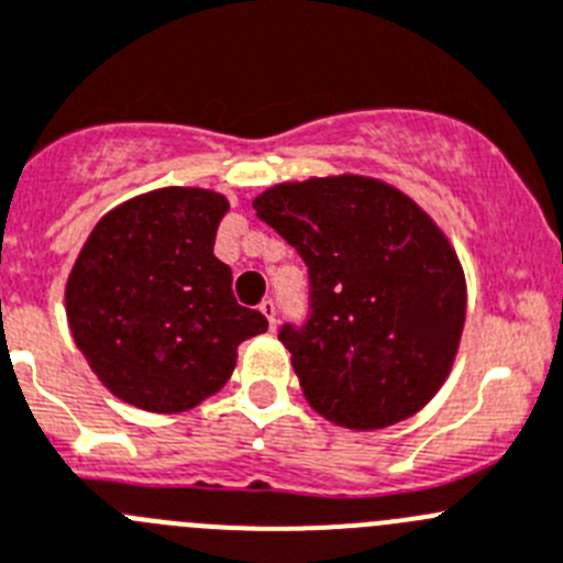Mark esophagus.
Here are the masks:
<instances>
[{
  "label": "esophagus",
  "instance_id": "obj_1",
  "mask_svg": "<svg viewBox=\"0 0 563 563\" xmlns=\"http://www.w3.org/2000/svg\"><path fill=\"white\" fill-rule=\"evenodd\" d=\"M261 313L266 319H269V328L272 331H275L277 328V308H275V300H269V297H266V300L261 302Z\"/></svg>",
  "mask_w": 563,
  "mask_h": 563
}]
</instances>
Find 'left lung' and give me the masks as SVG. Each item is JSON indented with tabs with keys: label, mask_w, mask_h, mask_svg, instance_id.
<instances>
[{
	"label": "left lung",
	"mask_w": 563,
	"mask_h": 563,
	"mask_svg": "<svg viewBox=\"0 0 563 563\" xmlns=\"http://www.w3.org/2000/svg\"><path fill=\"white\" fill-rule=\"evenodd\" d=\"M252 205L308 266V319L277 333L308 404L367 432L432 401L463 333L465 277L427 212L364 176L277 185Z\"/></svg>",
	"instance_id": "obj_1"
}]
</instances>
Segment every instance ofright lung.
<instances>
[{
	"label": "right lung",
	"instance_id": "obj_1",
	"mask_svg": "<svg viewBox=\"0 0 563 563\" xmlns=\"http://www.w3.org/2000/svg\"><path fill=\"white\" fill-rule=\"evenodd\" d=\"M230 201L165 187L106 212L67 280L75 344L111 393L145 412H185L219 393L238 344L269 328L238 306L212 255Z\"/></svg>",
	"mask_w": 563,
	"mask_h": 563
}]
</instances>
